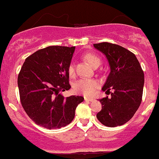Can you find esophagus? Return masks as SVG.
<instances>
[{
	"label": "esophagus",
	"instance_id": "obj_1",
	"mask_svg": "<svg viewBox=\"0 0 159 159\" xmlns=\"http://www.w3.org/2000/svg\"><path fill=\"white\" fill-rule=\"evenodd\" d=\"M85 101H89V102H93L94 100V99L93 98H89V97H84Z\"/></svg>",
	"mask_w": 159,
	"mask_h": 159
}]
</instances>
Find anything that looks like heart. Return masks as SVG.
<instances>
[{"mask_svg": "<svg viewBox=\"0 0 159 159\" xmlns=\"http://www.w3.org/2000/svg\"><path fill=\"white\" fill-rule=\"evenodd\" d=\"M84 58L89 62V63L93 67L100 66V59L93 53H87L84 56ZM69 74L73 76L75 73V66L73 62L69 65L68 67ZM98 82L93 79H80L73 84L74 91L77 93H82L85 96H91L95 93L96 89L98 87Z\"/></svg>", "mask_w": 159, "mask_h": 159, "instance_id": "1", "label": "heart"}]
</instances>
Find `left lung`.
I'll list each match as a JSON object with an SVG mask.
<instances>
[{"instance_id":"8db88e82","label":"left lung","mask_w":159,"mask_h":159,"mask_svg":"<svg viewBox=\"0 0 159 159\" xmlns=\"http://www.w3.org/2000/svg\"><path fill=\"white\" fill-rule=\"evenodd\" d=\"M106 56L111 73L103 85V91L111 97L100 99L102 109L97 113L99 121L107 127L120 126L131 120L142 100L144 72L133 52L109 42L93 44ZM112 89L113 93L110 90Z\"/></svg>"}]
</instances>
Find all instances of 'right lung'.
I'll use <instances>...</instances> for the list:
<instances>
[{
	"instance_id": "add662e5",
	"label": "right lung",
	"mask_w": 159,
	"mask_h": 159,
	"mask_svg": "<svg viewBox=\"0 0 159 159\" xmlns=\"http://www.w3.org/2000/svg\"><path fill=\"white\" fill-rule=\"evenodd\" d=\"M75 47L48 46L26 58L18 76L20 100L28 117L47 129L68 125L84 98L64 97L60 92L71 88L68 67Z\"/></svg>"
}]
</instances>
